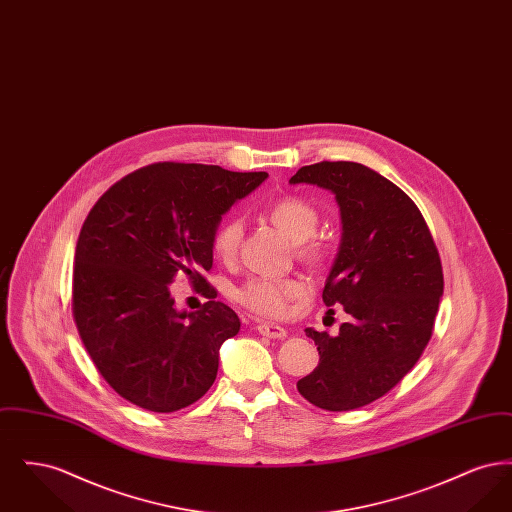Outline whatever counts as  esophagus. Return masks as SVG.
<instances>
[{
	"mask_svg": "<svg viewBox=\"0 0 512 512\" xmlns=\"http://www.w3.org/2000/svg\"><path fill=\"white\" fill-rule=\"evenodd\" d=\"M257 332H259L261 336H267L270 340H284V338L288 336V332H286L282 326H278V324H268V322L257 324Z\"/></svg>",
	"mask_w": 512,
	"mask_h": 512,
	"instance_id": "34e87169",
	"label": "esophagus"
}]
</instances>
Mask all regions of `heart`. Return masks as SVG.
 <instances>
[{
    "instance_id": "1",
    "label": "heart",
    "mask_w": 512,
    "mask_h": 512,
    "mask_svg": "<svg viewBox=\"0 0 512 512\" xmlns=\"http://www.w3.org/2000/svg\"><path fill=\"white\" fill-rule=\"evenodd\" d=\"M268 215L295 244L299 257L307 261H320L324 257V245L311 238L317 232L318 226V211L313 203L297 195L282 197L268 209ZM242 232V220L236 217L220 222L211 242L213 253L222 261L234 259L240 247ZM303 293V282L295 278L253 276L242 286H238L232 295L251 313L259 317L278 318L284 317L290 309V301L301 297Z\"/></svg>"
}]
</instances>
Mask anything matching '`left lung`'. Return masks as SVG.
<instances>
[{"mask_svg": "<svg viewBox=\"0 0 512 512\" xmlns=\"http://www.w3.org/2000/svg\"><path fill=\"white\" fill-rule=\"evenodd\" d=\"M290 184L336 195L341 244L322 301L353 317L338 336L305 330L320 359L297 391L326 411L359 409L395 388L432 338L443 295L438 247L413 199L361 163L301 167Z\"/></svg>", "mask_w": 512, "mask_h": 512, "instance_id": "obj_1", "label": "left lung"}]
</instances>
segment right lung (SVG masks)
Instances as JSON below:
<instances>
[{"mask_svg":"<svg viewBox=\"0 0 512 512\" xmlns=\"http://www.w3.org/2000/svg\"><path fill=\"white\" fill-rule=\"evenodd\" d=\"M267 172L155 163L126 174L82 224L73 270V317L90 359L126 401L174 413L201 399L219 370L220 345L240 318L203 278L213 267L222 215ZM186 275L210 297L176 312L168 286Z\"/></svg>","mask_w":512,"mask_h":512,"instance_id":"obj_1","label":"right lung"}]
</instances>
